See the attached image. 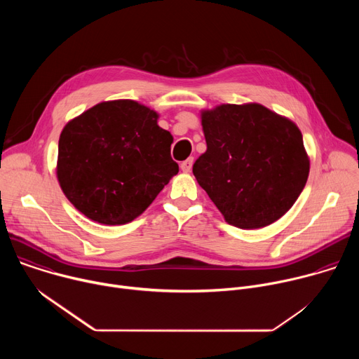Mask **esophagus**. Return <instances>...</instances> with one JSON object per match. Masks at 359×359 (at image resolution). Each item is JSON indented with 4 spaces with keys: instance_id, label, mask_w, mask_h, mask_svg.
<instances>
[{
    "instance_id": "esophagus-1",
    "label": "esophagus",
    "mask_w": 359,
    "mask_h": 359,
    "mask_svg": "<svg viewBox=\"0 0 359 359\" xmlns=\"http://www.w3.org/2000/svg\"><path fill=\"white\" fill-rule=\"evenodd\" d=\"M191 166H193V158L186 159V161L182 162V165H180V168H182V170H183L184 173H189V172L191 170Z\"/></svg>"
}]
</instances>
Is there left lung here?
Here are the masks:
<instances>
[{"label": "left lung", "instance_id": "1", "mask_svg": "<svg viewBox=\"0 0 359 359\" xmlns=\"http://www.w3.org/2000/svg\"><path fill=\"white\" fill-rule=\"evenodd\" d=\"M201 126L208 150L193 175L224 220L251 230L283 217L310 173L297 125L260 104H224L203 111Z\"/></svg>", "mask_w": 359, "mask_h": 359}]
</instances>
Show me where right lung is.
<instances>
[{
    "mask_svg": "<svg viewBox=\"0 0 359 359\" xmlns=\"http://www.w3.org/2000/svg\"><path fill=\"white\" fill-rule=\"evenodd\" d=\"M158 112L130 99L100 102L69 121L58 143L57 177L88 219L126 224L140 216L179 165Z\"/></svg>",
    "mask_w": 359,
    "mask_h": 359,
    "instance_id": "1",
    "label": "right lung"
}]
</instances>
